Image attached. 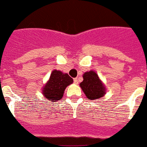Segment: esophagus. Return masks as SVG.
<instances>
[{
    "instance_id": "34e87169",
    "label": "esophagus",
    "mask_w": 147,
    "mask_h": 147,
    "mask_svg": "<svg viewBox=\"0 0 147 147\" xmlns=\"http://www.w3.org/2000/svg\"><path fill=\"white\" fill-rule=\"evenodd\" d=\"M73 82L75 84H78V78H75L73 79Z\"/></svg>"
}]
</instances>
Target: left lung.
I'll return each instance as SVG.
<instances>
[{"label":"left lung","mask_w":147,"mask_h":147,"mask_svg":"<svg viewBox=\"0 0 147 147\" xmlns=\"http://www.w3.org/2000/svg\"><path fill=\"white\" fill-rule=\"evenodd\" d=\"M83 78L84 80L80 83V86L88 98L94 100L104 96L105 94V86L96 72L94 71H87L83 75Z\"/></svg>","instance_id":"obj_1"}]
</instances>
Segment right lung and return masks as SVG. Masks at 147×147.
<instances>
[{
  "label": "right lung",
  "mask_w": 147,
  "mask_h": 147,
  "mask_svg": "<svg viewBox=\"0 0 147 147\" xmlns=\"http://www.w3.org/2000/svg\"><path fill=\"white\" fill-rule=\"evenodd\" d=\"M73 82V79L68 75L62 71L54 70L50 76L49 82L47 83L42 90L45 98L50 101L61 100L65 88Z\"/></svg>",
  "instance_id": "add662e5"
}]
</instances>
